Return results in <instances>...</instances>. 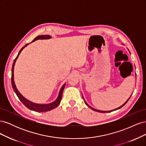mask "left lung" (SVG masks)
<instances>
[{
    "label": "left lung",
    "instance_id": "8db88e82",
    "mask_svg": "<svg viewBox=\"0 0 146 146\" xmlns=\"http://www.w3.org/2000/svg\"><path fill=\"white\" fill-rule=\"evenodd\" d=\"M131 97V96H130ZM130 98H129V99H128V100L125 102L124 103V104H123L122 105H121V107H118V108H116V109H114V110H110V111H100V110H96V109H94V108H92V107H90V106L89 105H88V104L86 102H85V99H84V98H83V97L82 96V98H83V99L84 100V102H85V103L86 104V105L88 106V107H90V108H91L92 110H94V111H98V112H100V113H109V112H111V111H115V110H118V109H120L121 108H122V107H123V106H124L126 104H127V102L128 101H129V100L130 99Z\"/></svg>",
    "mask_w": 146,
    "mask_h": 146
}]
</instances>
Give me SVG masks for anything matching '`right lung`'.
Returning a JSON list of instances; mask_svg holds the SVG:
<instances>
[{
	"mask_svg": "<svg viewBox=\"0 0 146 146\" xmlns=\"http://www.w3.org/2000/svg\"><path fill=\"white\" fill-rule=\"evenodd\" d=\"M50 38H51V36H50V35H39V36H38L35 38L31 42H33L35 41L38 40V39H50ZM29 44H27L24 46L23 48H21L18 53V55H17L16 58L14 60V62H13V63L12 69H11V85H12L13 89L15 92V93L17 95V96L18 97L19 100L21 101V102L23 103L25 106V107L28 108L29 109H30L31 110H33V111H36V112H46V111H50V110H52L54 109L56 107H58L59 104H60L61 99H62L63 92L66 83L64 84L63 86L61 87L58 98H57V99L55 100V101H54V102L48 104H38L33 103V102H32L27 100V99H25L24 97L18 91V90H17V89L16 88V86L15 85V81H14V74H13V72H14V67H15L16 61L17 59V58H18V56L20 54V53L21 52V51L24 49V47L27 46Z\"/></svg>",
	"mask_w": 146,
	"mask_h": 146,
	"instance_id": "obj_1",
	"label": "right lung"
}]
</instances>
